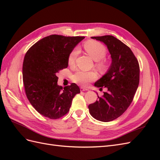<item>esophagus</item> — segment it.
Listing matches in <instances>:
<instances>
[{"label": "esophagus", "mask_w": 160, "mask_h": 160, "mask_svg": "<svg viewBox=\"0 0 160 160\" xmlns=\"http://www.w3.org/2000/svg\"><path fill=\"white\" fill-rule=\"evenodd\" d=\"M80 90H81V91H88L89 89L87 88H83V87H81V88H80Z\"/></svg>", "instance_id": "34e87169"}]
</instances>
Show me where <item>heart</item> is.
Listing matches in <instances>:
<instances>
[{"mask_svg": "<svg viewBox=\"0 0 160 160\" xmlns=\"http://www.w3.org/2000/svg\"><path fill=\"white\" fill-rule=\"evenodd\" d=\"M84 49L92 59L98 62L96 64L97 67H98L99 69L103 68L105 63L101 60L105 57L107 53L105 47L97 41H89L84 44ZM77 54H78L77 49H74L71 52L68 57L69 65H72L74 64ZM96 78L97 75L94 72H88L82 70L77 71L72 75V80L81 85H87L89 82L94 81Z\"/></svg>", "mask_w": 160, "mask_h": 160, "instance_id": "1", "label": "heart"}]
</instances>
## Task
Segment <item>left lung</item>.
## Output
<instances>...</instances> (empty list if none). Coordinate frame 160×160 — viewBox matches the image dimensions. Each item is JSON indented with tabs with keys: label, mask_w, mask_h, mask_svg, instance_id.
Listing matches in <instances>:
<instances>
[{
	"label": "left lung",
	"mask_w": 160,
	"mask_h": 160,
	"mask_svg": "<svg viewBox=\"0 0 160 160\" xmlns=\"http://www.w3.org/2000/svg\"><path fill=\"white\" fill-rule=\"evenodd\" d=\"M91 38L107 46L111 63L94 85L100 89L105 87L108 91L88 106L89 113L97 120L111 122L122 115L132 102L139 85V66L130 48L117 38L111 35Z\"/></svg>",
	"instance_id": "8db88e82"
}]
</instances>
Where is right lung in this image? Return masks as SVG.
Returning a JSON list of instances; mask_svg holds the SVG:
<instances>
[{
    "instance_id": "1",
    "label": "right lung",
    "mask_w": 160,
    "mask_h": 160,
    "mask_svg": "<svg viewBox=\"0 0 160 160\" xmlns=\"http://www.w3.org/2000/svg\"><path fill=\"white\" fill-rule=\"evenodd\" d=\"M84 37L52 35L28 50L22 65V80L27 98L44 117L59 119L68 113L80 89L75 83L62 88L57 72L68 67V57Z\"/></svg>"
}]
</instances>
